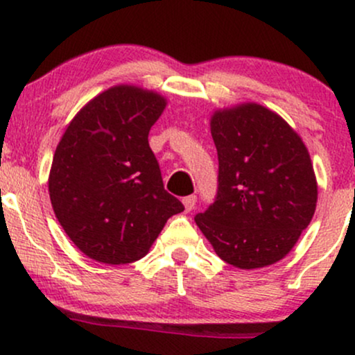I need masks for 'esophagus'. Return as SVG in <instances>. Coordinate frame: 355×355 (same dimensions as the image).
<instances>
[{"label": "esophagus", "instance_id": "obj_1", "mask_svg": "<svg viewBox=\"0 0 355 355\" xmlns=\"http://www.w3.org/2000/svg\"><path fill=\"white\" fill-rule=\"evenodd\" d=\"M182 204H184V209L187 212L193 211L194 206H196V196H187V198L182 199Z\"/></svg>", "mask_w": 355, "mask_h": 355}]
</instances>
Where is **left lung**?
Masks as SVG:
<instances>
[{
  "mask_svg": "<svg viewBox=\"0 0 355 355\" xmlns=\"http://www.w3.org/2000/svg\"><path fill=\"white\" fill-rule=\"evenodd\" d=\"M218 196L196 224L223 261L259 269L284 259L309 226L318 181L301 136L257 103L216 110Z\"/></svg>",
  "mask_w": 355,
  "mask_h": 355,
  "instance_id": "obj_1",
  "label": "left lung"
}]
</instances>
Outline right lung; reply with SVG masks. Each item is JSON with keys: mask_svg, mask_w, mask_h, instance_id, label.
Segmentation results:
<instances>
[{"mask_svg": "<svg viewBox=\"0 0 355 355\" xmlns=\"http://www.w3.org/2000/svg\"><path fill=\"white\" fill-rule=\"evenodd\" d=\"M166 104L156 91L112 86L78 111L56 146L48 178L53 211L91 259H141L171 216L184 211L164 189L148 141Z\"/></svg>", "mask_w": 355, "mask_h": 355, "instance_id": "right-lung-1", "label": "right lung"}]
</instances>
